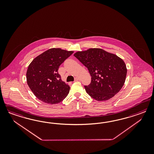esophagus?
<instances>
[{"instance_id": "1", "label": "esophagus", "mask_w": 154, "mask_h": 154, "mask_svg": "<svg viewBox=\"0 0 154 154\" xmlns=\"http://www.w3.org/2000/svg\"><path fill=\"white\" fill-rule=\"evenodd\" d=\"M78 81H80V79H79V78H78V77H75V82Z\"/></svg>"}]
</instances>
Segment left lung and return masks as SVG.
Returning a JSON list of instances; mask_svg holds the SVG:
<instances>
[{
  "label": "left lung",
  "instance_id": "left-lung-1",
  "mask_svg": "<svg viewBox=\"0 0 154 154\" xmlns=\"http://www.w3.org/2000/svg\"><path fill=\"white\" fill-rule=\"evenodd\" d=\"M74 56L88 68L91 76L90 84L85 86L91 98L105 101L120 91L127 73L125 63L120 57L99 48L76 52Z\"/></svg>",
  "mask_w": 154,
  "mask_h": 154
}]
</instances>
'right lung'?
Returning a JSON list of instances; mask_svg holds the SVG:
<instances>
[{"label":"right lung","instance_id":"obj_1","mask_svg":"<svg viewBox=\"0 0 154 154\" xmlns=\"http://www.w3.org/2000/svg\"><path fill=\"white\" fill-rule=\"evenodd\" d=\"M73 53L52 48L37 56L28 66L26 81L34 95L43 102L54 104L63 100L70 87L61 79L59 66Z\"/></svg>","mask_w":154,"mask_h":154}]
</instances>
